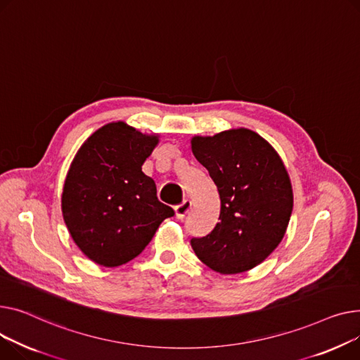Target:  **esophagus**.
I'll return each mask as SVG.
<instances>
[{
  "label": "esophagus",
  "mask_w": 360,
  "mask_h": 360,
  "mask_svg": "<svg viewBox=\"0 0 360 360\" xmlns=\"http://www.w3.org/2000/svg\"><path fill=\"white\" fill-rule=\"evenodd\" d=\"M192 209V202L190 200H183L180 205H177L176 207H174V212H176V218L177 219H183L187 214H188V210Z\"/></svg>",
  "instance_id": "34e87169"
}]
</instances>
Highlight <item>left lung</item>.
Here are the masks:
<instances>
[{
  "instance_id": "1",
  "label": "left lung",
  "mask_w": 360,
  "mask_h": 360,
  "mask_svg": "<svg viewBox=\"0 0 360 360\" xmlns=\"http://www.w3.org/2000/svg\"><path fill=\"white\" fill-rule=\"evenodd\" d=\"M192 151L218 187L219 221L192 238L193 251L221 274L247 271L282 241L293 207L286 168L273 146L250 129L192 138Z\"/></svg>"
}]
</instances>
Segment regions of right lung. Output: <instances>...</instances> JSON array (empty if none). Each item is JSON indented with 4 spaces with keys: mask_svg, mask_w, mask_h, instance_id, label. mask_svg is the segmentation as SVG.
Instances as JSON below:
<instances>
[{
    "mask_svg": "<svg viewBox=\"0 0 360 360\" xmlns=\"http://www.w3.org/2000/svg\"><path fill=\"white\" fill-rule=\"evenodd\" d=\"M158 135L123 122L104 124L81 145L62 192L63 221L79 250L105 267L139 256L173 207L161 203L142 172Z\"/></svg>",
    "mask_w": 360,
    "mask_h": 360,
    "instance_id": "add662e5",
    "label": "right lung"
}]
</instances>
